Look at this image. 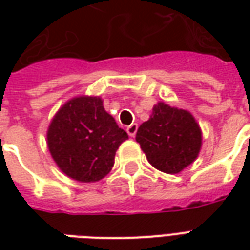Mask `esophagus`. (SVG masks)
I'll return each instance as SVG.
<instances>
[{"mask_svg":"<svg viewBox=\"0 0 250 250\" xmlns=\"http://www.w3.org/2000/svg\"><path fill=\"white\" fill-rule=\"evenodd\" d=\"M136 131H138V125H136V123H132V125H130L127 127V132H128V135H130L131 138H134V136L136 135Z\"/></svg>","mask_w":250,"mask_h":250,"instance_id":"34e87169","label":"esophagus"}]
</instances>
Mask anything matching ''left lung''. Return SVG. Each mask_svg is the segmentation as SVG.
<instances>
[{"instance_id": "8db88e82", "label": "left lung", "mask_w": 250, "mask_h": 250, "mask_svg": "<svg viewBox=\"0 0 250 250\" xmlns=\"http://www.w3.org/2000/svg\"><path fill=\"white\" fill-rule=\"evenodd\" d=\"M135 139L154 167L177 174L198 157L202 134L188 111L159 102L150 119L138 128Z\"/></svg>"}]
</instances>
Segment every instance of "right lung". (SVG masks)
Wrapping results in <instances>:
<instances>
[{"label": "right lung", "instance_id": "1", "mask_svg": "<svg viewBox=\"0 0 250 250\" xmlns=\"http://www.w3.org/2000/svg\"><path fill=\"white\" fill-rule=\"evenodd\" d=\"M48 148L62 173L79 182H98L111 171L116 150L128 139L98 96L66 102L49 125Z\"/></svg>", "mask_w": 250, "mask_h": 250}]
</instances>
